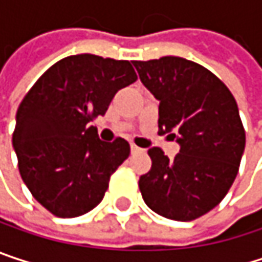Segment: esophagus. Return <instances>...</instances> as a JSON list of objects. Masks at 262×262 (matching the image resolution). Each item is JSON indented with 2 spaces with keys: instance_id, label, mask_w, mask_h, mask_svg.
Wrapping results in <instances>:
<instances>
[{
  "instance_id": "esophagus-1",
  "label": "esophagus",
  "mask_w": 262,
  "mask_h": 262,
  "mask_svg": "<svg viewBox=\"0 0 262 262\" xmlns=\"http://www.w3.org/2000/svg\"><path fill=\"white\" fill-rule=\"evenodd\" d=\"M130 151L135 155V153H141L142 151V148H139V147H136L135 144H130Z\"/></svg>"
}]
</instances>
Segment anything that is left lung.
I'll return each instance as SVG.
<instances>
[{
    "instance_id": "8db88e82",
    "label": "left lung",
    "mask_w": 262,
    "mask_h": 262,
    "mask_svg": "<svg viewBox=\"0 0 262 262\" xmlns=\"http://www.w3.org/2000/svg\"><path fill=\"white\" fill-rule=\"evenodd\" d=\"M133 67L159 101V133L181 145L174 159L159 147L148 150L142 199L165 219H199L223 200L238 173L246 133L235 98L211 71L182 57L135 60Z\"/></svg>"
}]
</instances>
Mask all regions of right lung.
I'll return each instance as SVG.
<instances>
[{"label":"right lung","mask_w":262,"mask_h":262,"mask_svg":"<svg viewBox=\"0 0 262 262\" xmlns=\"http://www.w3.org/2000/svg\"><path fill=\"white\" fill-rule=\"evenodd\" d=\"M136 79L129 60L77 54L54 63L27 92L12 142L23 181L51 214L79 217L103 200L130 145L101 141L89 123Z\"/></svg>","instance_id":"1"}]
</instances>
